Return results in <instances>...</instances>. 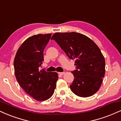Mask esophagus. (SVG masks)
I'll list each match as a JSON object with an SVG mask.
<instances>
[{
    "mask_svg": "<svg viewBox=\"0 0 121 121\" xmlns=\"http://www.w3.org/2000/svg\"><path fill=\"white\" fill-rule=\"evenodd\" d=\"M59 74L60 75H64L65 74V72H59Z\"/></svg>",
    "mask_w": 121,
    "mask_h": 121,
    "instance_id": "esophagus-1",
    "label": "esophagus"
}]
</instances>
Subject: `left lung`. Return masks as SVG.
<instances>
[{"label": "left lung", "mask_w": 121, "mask_h": 121, "mask_svg": "<svg viewBox=\"0 0 121 121\" xmlns=\"http://www.w3.org/2000/svg\"><path fill=\"white\" fill-rule=\"evenodd\" d=\"M70 59L76 69L70 88L76 95L87 97L99 90L105 73V61L100 49L91 39L77 32L55 34L51 37Z\"/></svg>", "instance_id": "8db88e82"}]
</instances>
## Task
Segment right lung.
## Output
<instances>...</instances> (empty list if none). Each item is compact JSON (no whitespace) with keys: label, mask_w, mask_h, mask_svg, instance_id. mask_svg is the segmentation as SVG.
<instances>
[{"label":"right lung","mask_w":121,"mask_h":121,"mask_svg":"<svg viewBox=\"0 0 121 121\" xmlns=\"http://www.w3.org/2000/svg\"><path fill=\"white\" fill-rule=\"evenodd\" d=\"M51 35L38 34L28 38L18 49L13 62L19 84L30 96L39 101L52 96L59 77L56 72L39 70L44 61L43 51Z\"/></svg>","instance_id":"right-lung-1"}]
</instances>
